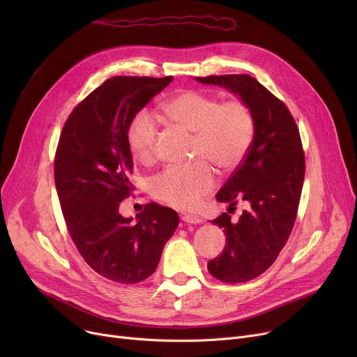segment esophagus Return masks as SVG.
<instances>
[{
  "label": "esophagus",
  "mask_w": 357,
  "mask_h": 357,
  "mask_svg": "<svg viewBox=\"0 0 357 357\" xmlns=\"http://www.w3.org/2000/svg\"><path fill=\"white\" fill-rule=\"evenodd\" d=\"M182 220H183L186 224H199V222H202V218H201V217L192 215V214H183V215H182Z\"/></svg>",
  "instance_id": "esophagus-1"
}]
</instances>
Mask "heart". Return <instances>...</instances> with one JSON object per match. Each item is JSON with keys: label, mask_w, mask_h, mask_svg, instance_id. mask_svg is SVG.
I'll return each mask as SVG.
<instances>
[{"label": "heart", "mask_w": 357, "mask_h": 357, "mask_svg": "<svg viewBox=\"0 0 357 357\" xmlns=\"http://www.w3.org/2000/svg\"><path fill=\"white\" fill-rule=\"evenodd\" d=\"M165 116L194 133L191 165L169 166L150 181V194L179 210H194L217 182L210 163L231 172L246 159L256 133V119L241 100L221 102L211 93L186 89L165 101ZM159 123L149 108L139 109L127 127V143L133 156L150 162L156 155Z\"/></svg>", "instance_id": "heart-1"}]
</instances>
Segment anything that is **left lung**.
Masks as SVG:
<instances>
[{"label": "left lung", "instance_id": "left-lung-1", "mask_svg": "<svg viewBox=\"0 0 357 357\" xmlns=\"http://www.w3.org/2000/svg\"><path fill=\"white\" fill-rule=\"evenodd\" d=\"M197 81L237 93L256 119L246 159L217 194L220 202L230 204L229 213L238 201L248 210L237 220L227 213L213 220L226 234V248L208 261L210 273L221 282H248L271 268L294 229L305 175L301 136L288 107L250 75H210Z\"/></svg>", "mask_w": 357, "mask_h": 357}]
</instances>
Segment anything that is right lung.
Masks as SVG:
<instances>
[{"label":"right lung","mask_w":357,"mask_h":357,"mask_svg":"<svg viewBox=\"0 0 357 357\" xmlns=\"http://www.w3.org/2000/svg\"><path fill=\"white\" fill-rule=\"evenodd\" d=\"M172 77H114L69 114L54 155V183L66 229L79 255L101 276L137 284L152 275L175 233L176 211L144 205L137 221L119 213L135 186L128 123Z\"/></svg>","instance_id":"right-lung-1"}]
</instances>
